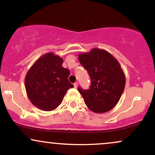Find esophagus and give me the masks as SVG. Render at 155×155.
Instances as JSON below:
<instances>
[{"label": "esophagus", "instance_id": "1", "mask_svg": "<svg viewBox=\"0 0 155 155\" xmlns=\"http://www.w3.org/2000/svg\"><path fill=\"white\" fill-rule=\"evenodd\" d=\"M74 87L75 88H77V87H78V82H75L74 84Z\"/></svg>", "mask_w": 155, "mask_h": 155}]
</instances>
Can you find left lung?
Segmentation results:
<instances>
[{"label": "left lung", "instance_id": "obj_1", "mask_svg": "<svg viewBox=\"0 0 155 155\" xmlns=\"http://www.w3.org/2000/svg\"><path fill=\"white\" fill-rule=\"evenodd\" d=\"M78 58L91 79L88 90L78 88L87 107L96 113L111 110L118 104L125 87V75L118 60L99 48L79 54Z\"/></svg>", "mask_w": 155, "mask_h": 155}]
</instances>
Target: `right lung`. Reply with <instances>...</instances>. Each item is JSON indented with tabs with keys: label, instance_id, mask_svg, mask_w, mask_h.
Listing matches in <instances>:
<instances>
[{
	"label": "right lung",
	"instance_id": "add662e5",
	"mask_svg": "<svg viewBox=\"0 0 155 155\" xmlns=\"http://www.w3.org/2000/svg\"><path fill=\"white\" fill-rule=\"evenodd\" d=\"M63 59L50 52L40 57L25 77L27 96L37 108L55 110L62 103L66 92L74 85L68 81L70 71L62 67Z\"/></svg>",
	"mask_w": 155,
	"mask_h": 155
}]
</instances>
